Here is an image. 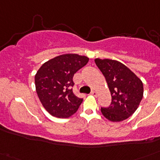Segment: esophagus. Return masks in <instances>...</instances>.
Masks as SVG:
<instances>
[{"label": "esophagus", "instance_id": "obj_1", "mask_svg": "<svg viewBox=\"0 0 160 160\" xmlns=\"http://www.w3.org/2000/svg\"><path fill=\"white\" fill-rule=\"evenodd\" d=\"M91 95H92L93 96H95V97H97L98 94H97V92H96V91H95V90H93L92 92H91Z\"/></svg>", "mask_w": 160, "mask_h": 160}]
</instances>
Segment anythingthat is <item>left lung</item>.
Instances as JSON below:
<instances>
[{
    "label": "left lung",
    "instance_id": "obj_1",
    "mask_svg": "<svg viewBox=\"0 0 160 160\" xmlns=\"http://www.w3.org/2000/svg\"><path fill=\"white\" fill-rule=\"evenodd\" d=\"M95 62L105 77L112 97L111 105L108 108H101V113L112 122L128 119L141 102L144 95L143 82L118 60L96 58Z\"/></svg>",
    "mask_w": 160,
    "mask_h": 160
}]
</instances>
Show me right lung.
<instances>
[{
	"label": "right lung",
	"mask_w": 160,
	"mask_h": 160,
	"mask_svg": "<svg viewBox=\"0 0 160 160\" xmlns=\"http://www.w3.org/2000/svg\"><path fill=\"white\" fill-rule=\"evenodd\" d=\"M88 61L89 58L85 55L64 54L44 63L36 72V93L52 116L69 118L77 111L83 99L73 93V76Z\"/></svg>",
	"instance_id": "obj_1"
}]
</instances>
